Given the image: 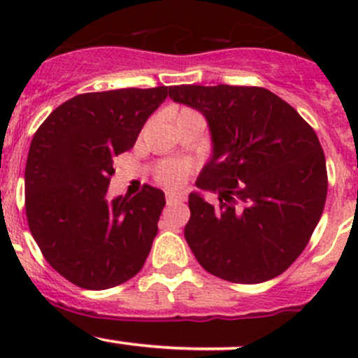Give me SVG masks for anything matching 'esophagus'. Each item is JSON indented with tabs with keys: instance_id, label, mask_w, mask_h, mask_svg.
<instances>
[{
	"instance_id": "obj_1",
	"label": "esophagus",
	"mask_w": 358,
	"mask_h": 358,
	"mask_svg": "<svg viewBox=\"0 0 358 358\" xmlns=\"http://www.w3.org/2000/svg\"><path fill=\"white\" fill-rule=\"evenodd\" d=\"M183 199H185V193H182V192H166V202L168 203L182 202Z\"/></svg>"
}]
</instances>
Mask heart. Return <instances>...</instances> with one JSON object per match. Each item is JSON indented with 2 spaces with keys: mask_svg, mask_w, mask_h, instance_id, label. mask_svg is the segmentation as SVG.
I'll return each instance as SVG.
<instances>
[{
  "mask_svg": "<svg viewBox=\"0 0 358 358\" xmlns=\"http://www.w3.org/2000/svg\"><path fill=\"white\" fill-rule=\"evenodd\" d=\"M185 113H195V110H192L188 108H182L178 110V116ZM187 170H188V166L182 162H171V159H165V162H159L158 165L155 166V178L158 180L162 185L173 187V185H178L183 182L185 176H187Z\"/></svg>",
  "mask_w": 358,
  "mask_h": 358,
  "instance_id": "obj_1",
  "label": "heart"
}]
</instances>
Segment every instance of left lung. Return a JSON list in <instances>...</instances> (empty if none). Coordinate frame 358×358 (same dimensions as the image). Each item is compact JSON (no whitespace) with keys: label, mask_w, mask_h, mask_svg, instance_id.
Wrapping results in <instances>:
<instances>
[{"label":"left lung","mask_w":358,"mask_h":358,"mask_svg":"<svg viewBox=\"0 0 358 358\" xmlns=\"http://www.w3.org/2000/svg\"><path fill=\"white\" fill-rule=\"evenodd\" d=\"M170 97L200 110L213 151L190 193L185 239L213 276L256 285L279 276L310 242L327 200L318 136L286 101L264 87L175 85Z\"/></svg>","instance_id":"obj_1"}]
</instances>
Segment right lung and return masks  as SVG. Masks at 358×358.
I'll use <instances>...</instances> for the list:
<instances>
[{"instance_id": "1", "label": "right lung", "mask_w": 358, "mask_h": 358, "mask_svg": "<svg viewBox=\"0 0 358 358\" xmlns=\"http://www.w3.org/2000/svg\"><path fill=\"white\" fill-rule=\"evenodd\" d=\"M168 87L87 92L60 104L31 139L24 168L28 227L57 273L85 289H108L141 271L165 207L145 185L108 199L114 158L131 150Z\"/></svg>"}]
</instances>
